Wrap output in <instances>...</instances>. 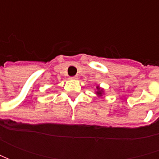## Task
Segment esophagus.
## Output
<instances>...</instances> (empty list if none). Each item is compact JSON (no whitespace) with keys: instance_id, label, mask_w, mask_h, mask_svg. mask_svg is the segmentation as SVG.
<instances>
[{"instance_id":"esophagus-1","label":"esophagus","mask_w":159,"mask_h":159,"mask_svg":"<svg viewBox=\"0 0 159 159\" xmlns=\"http://www.w3.org/2000/svg\"><path fill=\"white\" fill-rule=\"evenodd\" d=\"M70 80H78V76H74V77H70Z\"/></svg>"}]
</instances>
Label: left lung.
<instances>
[{
    "mask_svg": "<svg viewBox=\"0 0 159 159\" xmlns=\"http://www.w3.org/2000/svg\"><path fill=\"white\" fill-rule=\"evenodd\" d=\"M95 94L97 97H102L103 95L105 94V93H104V89H102L99 85H96V87H95Z\"/></svg>",
    "mask_w": 159,
    "mask_h": 159,
    "instance_id": "left-lung-1",
    "label": "left lung"
}]
</instances>
